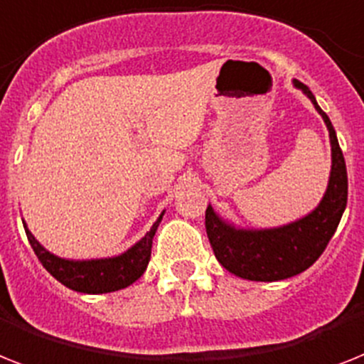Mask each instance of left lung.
Here are the masks:
<instances>
[{
    "label": "left lung",
    "instance_id": "1",
    "mask_svg": "<svg viewBox=\"0 0 364 364\" xmlns=\"http://www.w3.org/2000/svg\"><path fill=\"white\" fill-rule=\"evenodd\" d=\"M303 91L329 131L331 172L323 198L305 217L273 228H243L220 217L209 203L205 230L218 264L235 277L256 282H274L303 273L326 250L348 203V173L336 132L316 97L299 80L291 82Z\"/></svg>",
    "mask_w": 364,
    "mask_h": 364
}]
</instances>
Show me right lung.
Returning a JSON list of instances; mask_svg holds the SVG:
<instances>
[{
    "mask_svg": "<svg viewBox=\"0 0 364 364\" xmlns=\"http://www.w3.org/2000/svg\"><path fill=\"white\" fill-rule=\"evenodd\" d=\"M162 215H164V211L153 223L151 230L144 237L138 239L132 247H129L125 252L108 256V258L91 259L61 258L58 254L50 252L48 249H44L43 245L38 243L33 233L29 232L26 220H22V223L29 245L37 254L38 262L55 280H59L67 288L80 291V294L97 295L127 288L144 274L147 264H149V258H151L153 235L156 232V226L161 224Z\"/></svg>",
    "mask_w": 364,
    "mask_h": 364,
    "instance_id": "1",
    "label": "right lung"
}]
</instances>
